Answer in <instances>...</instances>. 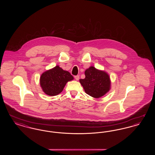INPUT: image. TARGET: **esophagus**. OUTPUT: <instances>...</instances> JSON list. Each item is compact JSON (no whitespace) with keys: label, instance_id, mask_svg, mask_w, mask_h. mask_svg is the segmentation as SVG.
Listing matches in <instances>:
<instances>
[{"label":"esophagus","instance_id":"1","mask_svg":"<svg viewBox=\"0 0 155 155\" xmlns=\"http://www.w3.org/2000/svg\"><path fill=\"white\" fill-rule=\"evenodd\" d=\"M74 78H75V79L77 81H78V80H79V78H80V75H75V76H74Z\"/></svg>","mask_w":155,"mask_h":155}]
</instances>
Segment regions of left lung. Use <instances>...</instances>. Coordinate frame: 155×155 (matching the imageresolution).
<instances>
[{
	"label": "left lung",
	"instance_id": "left-lung-1",
	"mask_svg": "<svg viewBox=\"0 0 155 155\" xmlns=\"http://www.w3.org/2000/svg\"><path fill=\"white\" fill-rule=\"evenodd\" d=\"M85 78L80 82L89 95L98 98L106 94L110 88V80L106 72L90 67L85 71Z\"/></svg>",
	"mask_w": 155,
	"mask_h": 155
}]
</instances>
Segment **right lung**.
<instances>
[{"mask_svg":"<svg viewBox=\"0 0 155 155\" xmlns=\"http://www.w3.org/2000/svg\"><path fill=\"white\" fill-rule=\"evenodd\" d=\"M74 79L72 75L59 66L45 71L40 77V84L45 93L55 96L61 93L68 81Z\"/></svg>","mask_w":155,"mask_h":155,"instance_id":"add662e5","label":"right lung"}]
</instances>
